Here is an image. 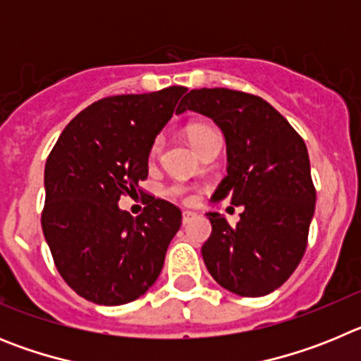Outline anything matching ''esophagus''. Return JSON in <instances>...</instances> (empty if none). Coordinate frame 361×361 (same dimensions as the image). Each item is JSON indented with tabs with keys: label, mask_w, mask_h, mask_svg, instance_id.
<instances>
[{
	"label": "esophagus",
	"mask_w": 361,
	"mask_h": 361,
	"mask_svg": "<svg viewBox=\"0 0 361 361\" xmlns=\"http://www.w3.org/2000/svg\"><path fill=\"white\" fill-rule=\"evenodd\" d=\"M197 216V213H193V212H183V224L186 226L188 222H191V220L195 219Z\"/></svg>",
	"instance_id": "obj_1"
}]
</instances>
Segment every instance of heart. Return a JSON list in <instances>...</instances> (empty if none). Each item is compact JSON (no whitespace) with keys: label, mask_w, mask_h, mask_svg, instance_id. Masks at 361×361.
<instances>
[{"label":"heart","mask_w":361,"mask_h":361,"mask_svg":"<svg viewBox=\"0 0 361 361\" xmlns=\"http://www.w3.org/2000/svg\"><path fill=\"white\" fill-rule=\"evenodd\" d=\"M208 130L212 128H209V126H204V124H195V126H190V128H188V137H190V141L195 145V142L199 141V137L202 135V133L208 132ZM161 146H162L161 139H157V141L153 142L152 157H155V155L161 152ZM168 195L175 197V199H183L186 200V202H190L191 200V195L188 193V188L183 186V184H171V186L168 188Z\"/></svg>","instance_id":"b5f03b06"}]
</instances>
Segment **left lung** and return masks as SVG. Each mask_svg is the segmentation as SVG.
Segmentation results:
<instances>
[{
  "label": "left lung",
  "mask_w": 361,
  "mask_h": 361,
  "mask_svg": "<svg viewBox=\"0 0 361 361\" xmlns=\"http://www.w3.org/2000/svg\"><path fill=\"white\" fill-rule=\"evenodd\" d=\"M186 110L215 121L226 137L228 175L212 202L244 206L235 228L220 213H206L212 235L202 245L204 264L235 295H269L307 247L317 191L304 139L267 101L245 92L191 90L177 114Z\"/></svg>",
  "instance_id": "8db88e82"
}]
</instances>
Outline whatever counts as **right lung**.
<instances>
[{
  "instance_id": "right-lung-1",
  "label": "right lung",
  "mask_w": 361,
  "mask_h": 361,
  "mask_svg": "<svg viewBox=\"0 0 361 361\" xmlns=\"http://www.w3.org/2000/svg\"><path fill=\"white\" fill-rule=\"evenodd\" d=\"M186 90L101 99L70 121L47 159L44 240L63 280L94 304L133 302L161 275L180 209L148 195L132 216L117 202L148 177L153 141Z\"/></svg>"
}]
</instances>
